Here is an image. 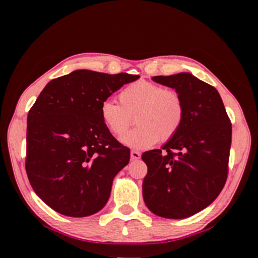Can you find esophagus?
<instances>
[{
    "label": "esophagus",
    "mask_w": 258,
    "mask_h": 258,
    "mask_svg": "<svg viewBox=\"0 0 258 258\" xmlns=\"http://www.w3.org/2000/svg\"><path fill=\"white\" fill-rule=\"evenodd\" d=\"M131 158H132V160H139L141 158V154L137 150H132L131 151Z\"/></svg>",
    "instance_id": "esophagus-1"
}]
</instances>
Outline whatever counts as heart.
<instances>
[{
	"label": "heart",
	"instance_id": "b5f03b06",
	"mask_svg": "<svg viewBox=\"0 0 258 258\" xmlns=\"http://www.w3.org/2000/svg\"><path fill=\"white\" fill-rule=\"evenodd\" d=\"M120 103L107 99L100 104V118L115 137H121L135 115L138 127L121 139L134 149L150 148L161 139L167 141L181 128L184 103L175 90L164 89L156 83L140 80L121 90Z\"/></svg>",
	"mask_w": 258,
	"mask_h": 258
}]
</instances>
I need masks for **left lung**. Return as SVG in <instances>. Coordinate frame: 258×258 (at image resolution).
<instances>
[{"label": "left lung", "mask_w": 258, "mask_h": 258, "mask_svg": "<svg viewBox=\"0 0 258 258\" xmlns=\"http://www.w3.org/2000/svg\"><path fill=\"white\" fill-rule=\"evenodd\" d=\"M184 103V120L161 149L146 151L142 194L147 207L165 218H185L209 206L228 177L232 126L220 93L190 73L155 76Z\"/></svg>", "instance_id": "left-lung-1"}]
</instances>
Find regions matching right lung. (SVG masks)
<instances>
[{"label":"right lung","mask_w":258,"mask_h":258,"mask_svg":"<svg viewBox=\"0 0 258 258\" xmlns=\"http://www.w3.org/2000/svg\"><path fill=\"white\" fill-rule=\"evenodd\" d=\"M139 77L74 71L47 83L30 108L26 172L35 194L53 211L84 217L107 204L130 149L103 125L100 104Z\"/></svg>","instance_id":"obj_1"}]
</instances>
